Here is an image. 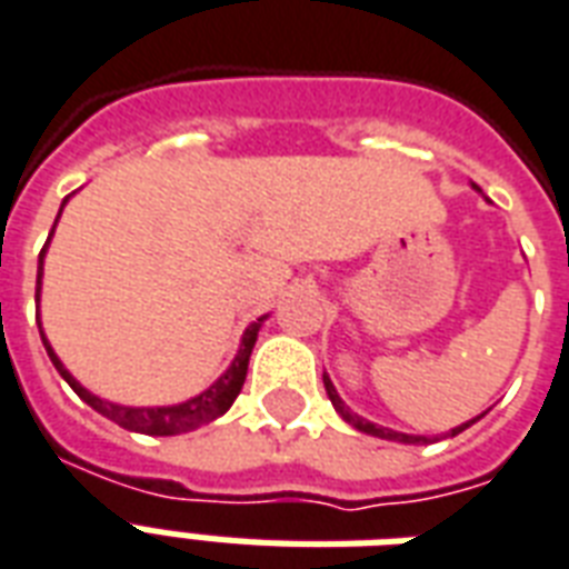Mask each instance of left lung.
I'll return each mask as SVG.
<instances>
[{
	"label": "left lung",
	"instance_id": "8db88e82",
	"mask_svg": "<svg viewBox=\"0 0 569 569\" xmlns=\"http://www.w3.org/2000/svg\"><path fill=\"white\" fill-rule=\"evenodd\" d=\"M323 387H327V396H330L332 408H336V411L341 413V420L350 422L353 429L366 431V435H375V438H383V441H399V443H426V441H429V438H422V435H401V431L383 429V426H375V422L357 417V413L350 411L348 405H345V401L339 399V392H336V387H332V381H330V378H327V375H323ZM480 417H482V413H480ZM480 417H477V420H480ZM477 420H471V422H477ZM471 422H465V426H456V429L450 431V438H452V435H459V431L468 429Z\"/></svg>",
	"mask_w": 569,
	"mask_h": 569
}]
</instances>
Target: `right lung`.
Returning <instances> with one entry per match:
<instances>
[{
  "label": "right lung",
  "instance_id": "1",
  "mask_svg": "<svg viewBox=\"0 0 569 569\" xmlns=\"http://www.w3.org/2000/svg\"><path fill=\"white\" fill-rule=\"evenodd\" d=\"M59 212H62V209H59ZM53 228H57V224H53ZM50 233H53V230H50ZM41 260H44V249H41ZM38 290H41V267H38L36 300H38ZM260 320L258 323H251L249 330H246L237 360H233V366H230V369L221 375L219 381L212 383L209 390L200 392V396H194V399L182 401V405H173V408H122V405H113V401L98 399V396H92V392L83 390V387H80V383H77L71 375H68L66 366H62L57 353H53V348L47 345L44 332H41V341H44L47 357L53 360V366H57L59 375H62L68 383H71V390H74L80 399L87 401L89 408H96L101 417L119 422L122 429L140 431V435H179V431H191V429H198V426H203V422H212L216 417H221V413L228 411L230 405H233V399H237L239 390H242V383H246V371H249L251 348H254V341H258Z\"/></svg>",
  "mask_w": 569,
  "mask_h": 569
}]
</instances>
